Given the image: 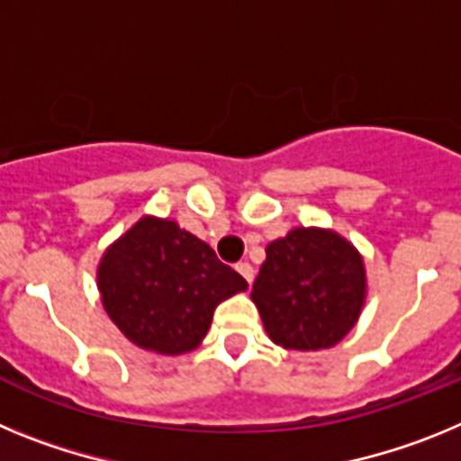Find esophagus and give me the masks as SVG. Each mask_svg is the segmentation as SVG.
Wrapping results in <instances>:
<instances>
[{"mask_svg": "<svg viewBox=\"0 0 461 461\" xmlns=\"http://www.w3.org/2000/svg\"><path fill=\"white\" fill-rule=\"evenodd\" d=\"M235 267H238L240 275H242L244 279L249 281V284H251V281H254V267H251V263L242 260V263H238V266H235Z\"/></svg>", "mask_w": 461, "mask_h": 461, "instance_id": "esophagus-1", "label": "esophagus"}]
</instances>
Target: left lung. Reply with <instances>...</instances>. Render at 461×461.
Here are the masks:
<instances>
[{"mask_svg": "<svg viewBox=\"0 0 461 461\" xmlns=\"http://www.w3.org/2000/svg\"><path fill=\"white\" fill-rule=\"evenodd\" d=\"M266 254L251 297L270 339L295 351L344 339L365 303V266L353 244L321 228H295Z\"/></svg>", "mask_w": 461, "mask_h": 461, "instance_id": "1", "label": "left lung"}]
</instances>
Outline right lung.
<instances>
[{"label": "right lung", "mask_w": 461, "mask_h": 461, "mask_svg": "<svg viewBox=\"0 0 461 461\" xmlns=\"http://www.w3.org/2000/svg\"><path fill=\"white\" fill-rule=\"evenodd\" d=\"M247 281L210 244L168 219L145 217L99 266V291L113 323L148 351L177 356L201 344L217 304Z\"/></svg>", "instance_id": "obj_1"}]
</instances>
